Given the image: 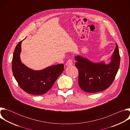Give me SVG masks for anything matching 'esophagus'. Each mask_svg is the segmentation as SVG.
Instances as JSON below:
<instances>
[{"label": "esophagus", "mask_w": 130, "mask_h": 130, "mask_svg": "<svg viewBox=\"0 0 130 130\" xmlns=\"http://www.w3.org/2000/svg\"><path fill=\"white\" fill-rule=\"evenodd\" d=\"M72 64H73V63H72V60L71 59H69V60H68L66 62V66H70L72 65Z\"/></svg>", "instance_id": "1"}]
</instances>
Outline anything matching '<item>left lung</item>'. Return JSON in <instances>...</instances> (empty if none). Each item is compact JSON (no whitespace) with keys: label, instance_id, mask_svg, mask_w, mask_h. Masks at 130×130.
Returning <instances> with one entry per match:
<instances>
[{"label":"left lung","instance_id":"8db88e82","mask_svg":"<svg viewBox=\"0 0 130 130\" xmlns=\"http://www.w3.org/2000/svg\"><path fill=\"white\" fill-rule=\"evenodd\" d=\"M75 59L77 61L75 66L79 70V85L83 91L91 93L102 91L110 86L118 72L120 62L117 44L110 62L107 64L104 61L91 62L80 55H77Z\"/></svg>","mask_w":130,"mask_h":130}]
</instances>
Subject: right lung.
Listing matches in <instances>:
<instances>
[{"label": "right lung", "instance_id": "obj_1", "mask_svg": "<svg viewBox=\"0 0 130 130\" xmlns=\"http://www.w3.org/2000/svg\"><path fill=\"white\" fill-rule=\"evenodd\" d=\"M22 42L16 45L13 55L12 69L14 78L20 87L27 93L35 95L44 94L64 71V65H52L41 70L28 68L20 58Z\"/></svg>", "mask_w": 130, "mask_h": 130}]
</instances>
